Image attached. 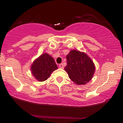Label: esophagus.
<instances>
[{
  "label": "esophagus",
  "instance_id": "1",
  "mask_svg": "<svg viewBox=\"0 0 123 123\" xmlns=\"http://www.w3.org/2000/svg\"><path fill=\"white\" fill-rule=\"evenodd\" d=\"M59 67H60V68L63 69V65L62 64V63H61V64L59 65Z\"/></svg>",
  "mask_w": 123,
  "mask_h": 123
}]
</instances>
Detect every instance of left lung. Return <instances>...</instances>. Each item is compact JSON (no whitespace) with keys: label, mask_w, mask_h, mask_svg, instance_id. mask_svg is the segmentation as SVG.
I'll return each mask as SVG.
<instances>
[{"label":"left lung","mask_w":123,"mask_h":123,"mask_svg":"<svg viewBox=\"0 0 123 123\" xmlns=\"http://www.w3.org/2000/svg\"><path fill=\"white\" fill-rule=\"evenodd\" d=\"M67 65L64 69L77 85L86 84L92 79L95 70L94 62L84 52L72 50L66 55Z\"/></svg>","instance_id":"left-lung-1"}]
</instances>
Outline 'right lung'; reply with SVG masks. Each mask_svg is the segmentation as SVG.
I'll return each instance as SVG.
<instances>
[{
  "instance_id": "obj_1",
  "label": "right lung",
  "mask_w": 123,
  "mask_h": 123,
  "mask_svg": "<svg viewBox=\"0 0 123 123\" xmlns=\"http://www.w3.org/2000/svg\"><path fill=\"white\" fill-rule=\"evenodd\" d=\"M57 69L54 58L47 53H44L39 56L31 66L32 74L39 81L47 80L51 73Z\"/></svg>"
}]
</instances>
